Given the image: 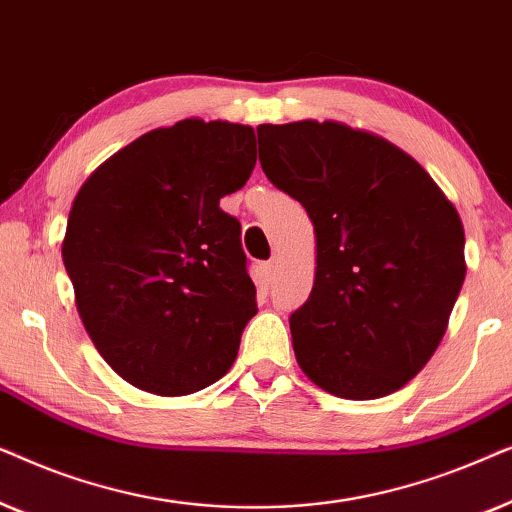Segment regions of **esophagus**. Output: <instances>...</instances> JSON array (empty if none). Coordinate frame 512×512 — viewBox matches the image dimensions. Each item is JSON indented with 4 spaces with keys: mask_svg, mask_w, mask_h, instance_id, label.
<instances>
[{
    "mask_svg": "<svg viewBox=\"0 0 512 512\" xmlns=\"http://www.w3.org/2000/svg\"><path fill=\"white\" fill-rule=\"evenodd\" d=\"M277 270H279V258H270L268 263H263V272L268 275V279L275 277Z\"/></svg>",
    "mask_w": 512,
    "mask_h": 512,
    "instance_id": "esophagus-1",
    "label": "esophagus"
}]
</instances>
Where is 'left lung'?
Returning <instances> with one entry per match:
<instances>
[{
	"mask_svg": "<svg viewBox=\"0 0 512 512\" xmlns=\"http://www.w3.org/2000/svg\"><path fill=\"white\" fill-rule=\"evenodd\" d=\"M258 158L317 237L310 298L291 314L298 366L328 394L387 396L426 366L466 277L464 226L429 172L335 121L258 125Z\"/></svg>",
	"mask_w": 512,
	"mask_h": 512,
	"instance_id": "1",
	"label": "left lung"
}]
</instances>
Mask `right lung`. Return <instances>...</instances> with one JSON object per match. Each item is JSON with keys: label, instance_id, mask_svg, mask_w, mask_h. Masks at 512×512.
<instances>
[{"label": "right lung", "instance_id": "right-lung-1", "mask_svg": "<svg viewBox=\"0 0 512 512\" xmlns=\"http://www.w3.org/2000/svg\"><path fill=\"white\" fill-rule=\"evenodd\" d=\"M256 165L254 128L186 118L114 153L69 212L62 261L102 359L132 387L221 380L258 312L240 221L219 207Z\"/></svg>", "mask_w": 512, "mask_h": 512}]
</instances>
